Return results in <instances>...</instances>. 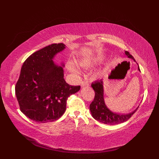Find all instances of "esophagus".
I'll use <instances>...</instances> for the list:
<instances>
[{
    "instance_id": "1",
    "label": "esophagus",
    "mask_w": 159,
    "mask_h": 159,
    "mask_svg": "<svg viewBox=\"0 0 159 159\" xmlns=\"http://www.w3.org/2000/svg\"><path fill=\"white\" fill-rule=\"evenodd\" d=\"M89 85V83L88 80H83L81 82V86L84 87V86H88Z\"/></svg>"
}]
</instances>
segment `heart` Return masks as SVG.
Listing matches in <instances>:
<instances>
[{"label": "heart", "mask_w": 159, "mask_h": 159, "mask_svg": "<svg viewBox=\"0 0 159 159\" xmlns=\"http://www.w3.org/2000/svg\"><path fill=\"white\" fill-rule=\"evenodd\" d=\"M90 65H91V61H89L88 60H84V61H82L79 62V66L82 67V68H87V67L89 66ZM68 68L72 72H74V73L79 72L78 69L73 64H70L68 66Z\"/></svg>", "instance_id": "obj_1"}]
</instances>
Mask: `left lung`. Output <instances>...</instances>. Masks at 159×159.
<instances>
[{"mask_svg": "<svg viewBox=\"0 0 159 159\" xmlns=\"http://www.w3.org/2000/svg\"><path fill=\"white\" fill-rule=\"evenodd\" d=\"M125 54L128 56V57L132 58L133 60L135 61V58L128 52L125 51ZM138 70L140 71L139 66L138 67ZM91 87L95 91V97L92 102L90 104L89 110L93 117L99 122L110 125L122 123L130 119L131 116L135 113L138 109L137 108L133 112L125 115L113 113L106 107L104 102L102 80H101L100 81H95V82H93L91 84Z\"/></svg>", "mask_w": 159, "mask_h": 159, "instance_id": "obj_1", "label": "left lung"}]
</instances>
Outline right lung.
Instances as JSON below:
<instances>
[{
    "label": "right lung",
    "instance_id": "add662e5",
    "mask_svg": "<svg viewBox=\"0 0 159 159\" xmlns=\"http://www.w3.org/2000/svg\"><path fill=\"white\" fill-rule=\"evenodd\" d=\"M65 46L49 45L31 54L22 66L15 94L20 111L31 120L46 123L58 119L66 111L67 99L80 89L66 83L62 67L53 61Z\"/></svg>",
    "mask_w": 159,
    "mask_h": 159
}]
</instances>
